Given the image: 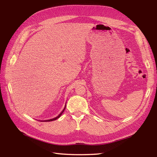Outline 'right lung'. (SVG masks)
Wrapping results in <instances>:
<instances>
[{
    "label": "right lung",
    "mask_w": 157,
    "mask_h": 157,
    "mask_svg": "<svg viewBox=\"0 0 157 157\" xmlns=\"http://www.w3.org/2000/svg\"><path fill=\"white\" fill-rule=\"evenodd\" d=\"M65 107H66V105H65V108H64V109L63 110V111L60 113V114L56 117H55V118H53V119H49V120H46V121H55V120H56V119H58V118H59L60 117H61V115L63 114V113L64 112V111H65Z\"/></svg>",
    "instance_id": "right-lung-1"
}]
</instances>
